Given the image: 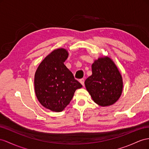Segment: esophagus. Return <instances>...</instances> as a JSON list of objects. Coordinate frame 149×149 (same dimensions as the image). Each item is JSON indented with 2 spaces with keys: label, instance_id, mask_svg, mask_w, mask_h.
I'll list each match as a JSON object with an SVG mask.
<instances>
[{
  "label": "esophagus",
  "instance_id": "34e87169",
  "mask_svg": "<svg viewBox=\"0 0 149 149\" xmlns=\"http://www.w3.org/2000/svg\"><path fill=\"white\" fill-rule=\"evenodd\" d=\"M79 82H81V84H82V86H84V79H80V80H79Z\"/></svg>",
  "mask_w": 149,
  "mask_h": 149
}]
</instances>
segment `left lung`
Masks as SVG:
<instances>
[{"label": "left lung", "instance_id": "obj_1", "mask_svg": "<svg viewBox=\"0 0 149 149\" xmlns=\"http://www.w3.org/2000/svg\"><path fill=\"white\" fill-rule=\"evenodd\" d=\"M92 72L85 86L93 101L101 106L113 104L123 91V80L115 63L108 56L100 57L93 63Z\"/></svg>", "mask_w": 149, "mask_h": 149}]
</instances>
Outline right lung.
Wrapping results in <instances>:
<instances>
[{
    "label": "right lung",
    "mask_w": 149,
    "mask_h": 149,
    "mask_svg": "<svg viewBox=\"0 0 149 149\" xmlns=\"http://www.w3.org/2000/svg\"><path fill=\"white\" fill-rule=\"evenodd\" d=\"M68 53L58 48L45 57L35 75V91L38 100L45 108L52 111H62L70 103L81 83L64 65Z\"/></svg>",
    "instance_id": "right-lung-1"
}]
</instances>
